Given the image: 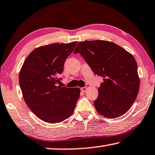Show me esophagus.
<instances>
[{"instance_id":"34e87169","label":"esophagus","mask_w":155,"mask_h":155,"mask_svg":"<svg viewBox=\"0 0 155 155\" xmlns=\"http://www.w3.org/2000/svg\"><path fill=\"white\" fill-rule=\"evenodd\" d=\"M87 90V87H86L81 88V91H82V92H85Z\"/></svg>"}]
</instances>
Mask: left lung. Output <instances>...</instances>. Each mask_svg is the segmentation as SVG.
<instances>
[{
  "instance_id": "1",
  "label": "left lung",
  "mask_w": 155,
  "mask_h": 155,
  "mask_svg": "<svg viewBox=\"0 0 155 155\" xmlns=\"http://www.w3.org/2000/svg\"><path fill=\"white\" fill-rule=\"evenodd\" d=\"M73 53H80L95 74L104 78L94 102L97 112L108 118L127 112L140 87L134 56L115 43L104 40L80 41Z\"/></svg>"
}]
</instances>
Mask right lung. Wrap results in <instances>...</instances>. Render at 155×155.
Returning a JSON list of instances; mask_svg holds the SVG:
<instances>
[{
  "mask_svg": "<svg viewBox=\"0 0 155 155\" xmlns=\"http://www.w3.org/2000/svg\"><path fill=\"white\" fill-rule=\"evenodd\" d=\"M77 44L36 48L21 66L18 80L23 99L32 112L46 123H58L70 117L80 97V88L58 85L64 61Z\"/></svg>",
  "mask_w": 155,
  "mask_h": 155,
  "instance_id": "right-lung-1",
  "label": "right lung"
}]
</instances>
